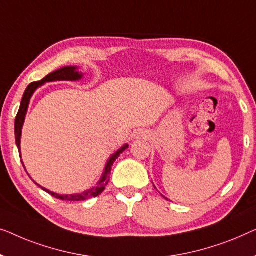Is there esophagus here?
<instances>
[{
	"instance_id": "34e87169",
	"label": "esophagus",
	"mask_w": 256,
	"mask_h": 256,
	"mask_svg": "<svg viewBox=\"0 0 256 256\" xmlns=\"http://www.w3.org/2000/svg\"><path fill=\"white\" fill-rule=\"evenodd\" d=\"M134 136L136 138H146L147 133L146 131H142V130H136L134 132Z\"/></svg>"
}]
</instances>
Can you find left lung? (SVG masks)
Segmentation results:
<instances>
[{
    "mask_svg": "<svg viewBox=\"0 0 256 256\" xmlns=\"http://www.w3.org/2000/svg\"><path fill=\"white\" fill-rule=\"evenodd\" d=\"M164 198H166V197H164ZM166 200H167V198H166Z\"/></svg>",
    "mask_w": 256,
    "mask_h": 256,
    "instance_id": "obj_1",
    "label": "left lung"
}]
</instances>
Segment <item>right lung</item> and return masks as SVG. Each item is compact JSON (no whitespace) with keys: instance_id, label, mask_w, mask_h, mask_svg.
<instances>
[{"instance_id":"obj_1","label":"right lung","mask_w":256,"mask_h":256,"mask_svg":"<svg viewBox=\"0 0 256 256\" xmlns=\"http://www.w3.org/2000/svg\"><path fill=\"white\" fill-rule=\"evenodd\" d=\"M82 73H78V67H73V66H67V67H62L60 68V70H58L56 72H52L51 74L46 75V76L42 78L40 81H37V82H32L28 86L26 90H25L24 95H23V98H22V102H20V110H18V114H17L16 116V120H15V139H16V145L18 147V152L20 153V136H22V128H23V124H24V120H25V114H26V111H28V103H30V100H31V96L34 95V92H36V89L38 87H40L45 84V82H52V81H78L82 78ZM128 147V145H124L122 148H120L117 150L116 153L114 154L110 158L109 161H108V164L106 166V169H104V172H103V176L100 178V182L97 183L96 186H94V188L87 190V192H81V194H74V195H59V194H56V192H50V190L42 188V186L37 184V183H34L37 186H40V188L44 190V192H48L50 195H52L53 197H56L58 200H70V202H80V200H86L88 198H92V197H96L98 196L100 194L103 192V190L106 189V186L108 183H109V180H110V172H111V167H112V164L114 161L118 156H120L122 153L124 152L125 150H126ZM23 167H24V164H23ZM25 169V167H24ZM26 172V170H25Z\"/></svg>"}]
</instances>
